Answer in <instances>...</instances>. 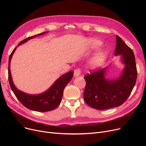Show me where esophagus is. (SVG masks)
I'll use <instances>...</instances> for the list:
<instances>
[{
	"label": "esophagus",
	"mask_w": 146,
	"mask_h": 146,
	"mask_svg": "<svg viewBox=\"0 0 146 146\" xmlns=\"http://www.w3.org/2000/svg\"><path fill=\"white\" fill-rule=\"evenodd\" d=\"M81 73V70H80V68H76L74 71V77H78V76H80Z\"/></svg>",
	"instance_id": "34e87169"
}]
</instances>
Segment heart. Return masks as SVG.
I'll list each match as a JSON object with an SVG mask.
<instances>
[{"label":"heart","instance_id":"obj_1","mask_svg":"<svg viewBox=\"0 0 146 146\" xmlns=\"http://www.w3.org/2000/svg\"><path fill=\"white\" fill-rule=\"evenodd\" d=\"M107 55L104 51H99L90 59L89 62V66L91 68H96L104 63L106 60Z\"/></svg>","mask_w":146,"mask_h":146}]
</instances>
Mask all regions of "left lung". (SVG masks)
I'll return each mask as SVG.
<instances>
[{"mask_svg":"<svg viewBox=\"0 0 146 146\" xmlns=\"http://www.w3.org/2000/svg\"><path fill=\"white\" fill-rule=\"evenodd\" d=\"M116 42L115 56L121 55V61L125 65L119 77L114 80L106 79V67L84 77L86 82L84 100L96 110H106L121 105L135 85L137 71L134 52L118 35Z\"/></svg>","mask_w":146,"mask_h":146,"instance_id":"8db88e82","label":"left lung"}]
</instances>
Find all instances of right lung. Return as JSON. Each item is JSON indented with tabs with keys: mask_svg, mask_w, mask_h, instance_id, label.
I'll use <instances>...</instances> for the list:
<instances>
[{
	"mask_svg": "<svg viewBox=\"0 0 146 146\" xmlns=\"http://www.w3.org/2000/svg\"><path fill=\"white\" fill-rule=\"evenodd\" d=\"M47 32H44L34 36L28 37L26 39L21 41L18 46L24 44L30 39L36 36L43 35ZM18 46L13 49L9 58L8 66V79L10 86L13 94L16 96L19 102L32 111L38 112H47L56 109L60 104L62 99L63 90L65 86L71 80L73 76V71L68 72L60 77L45 92L38 95H29L23 92L22 91L18 90L13 84L11 73V60L14 52L16 50Z\"/></svg>",
	"mask_w": 146,
	"mask_h": 146,
	"instance_id": "obj_1",
	"label": "right lung"
}]
</instances>
